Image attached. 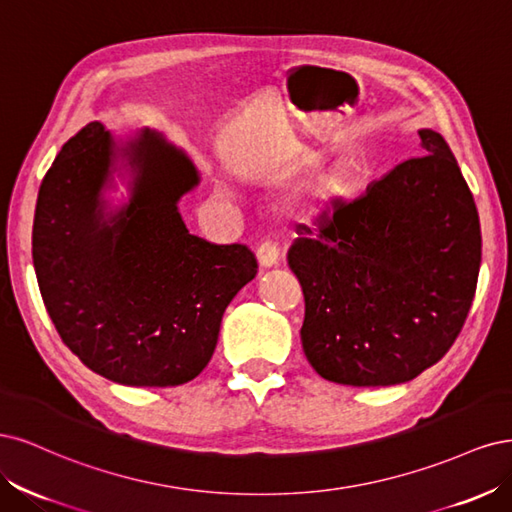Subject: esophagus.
I'll return each mask as SVG.
<instances>
[{
    "instance_id": "obj_1",
    "label": "esophagus",
    "mask_w": 512,
    "mask_h": 512,
    "mask_svg": "<svg viewBox=\"0 0 512 512\" xmlns=\"http://www.w3.org/2000/svg\"><path fill=\"white\" fill-rule=\"evenodd\" d=\"M257 259H259V263H261V268H272V266H276L278 259H280L278 244H276L272 238L263 240V242L259 244V249H257Z\"/></svg>"
}]
</instances>
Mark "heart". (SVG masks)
I'll return each mask as SVG.
<instances>
[{
  "label": "heart",
  "mask_w": 512,
  "mask_h": 512,
  "mask_svg": "<svg viewBox=\"0 0 512 512\" xmlns=\"http://www.w3.org/2000/svg\"><path fill=\"white\" fill-rule=\"evenodd\" d=\"M344 185V176L342 174H338V176H334L332 180H329V183H327V187H325V191L327 193H334L336 189H340Z\"/></svg>",
  "instance_id": "obj_1"
}]
</instances>
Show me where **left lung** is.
<instances>
[{
	"mask_svg": "<svg viewBox=\"0 0 512 512\" xmlns=\"http://www.w3.org/2000/svg\"><path fill=\"white\" fill-rule=\"evenodd\" d=\"M421 155L355 200L334 197L298 225L287 253L304 293V353L323 378L400 385L440 361L464 327L481 270L472 191L438 131Z\"/></svg>",
	"mask_w": 512,
	"mask_h": 512,
	"instance_id": "8db88e82",
	"label": "left lung"
}]
</instances>
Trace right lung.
Masks as SVG:
<instances>
[{
  "label": "right lung",
  "mask_w": 512,
  "mask_h": 512,
  "mask_svg": "<svg viewBox=\"0 0 512 512\" xmlns=\"http://www.w3.org/2000/svg\"><path fill=\"white\" fill-rule=\"evenodd\" d=\"M117 155L93 121L44 174L31 234L42 300L89 370L129 387L183 385L208 366L223 312L257 259L246 244L189 234L176 204L200 178L148 129L123 148L134 189L106 219L102 189Z\"/></svg>",
  "instance_id": "add662e5"
}]
</instances>
